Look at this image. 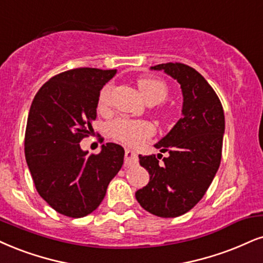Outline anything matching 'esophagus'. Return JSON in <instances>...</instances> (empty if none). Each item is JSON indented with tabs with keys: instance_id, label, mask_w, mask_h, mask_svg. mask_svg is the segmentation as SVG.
Segmentation results:
<instances>
[{
	"instance_id": "obj_1",
	"label": "esophagus",
	"mask_w": 263,
	"mask_h": 263,
	"mask_svg": "<svg viewBox=\"0 0 263 263\" xmlns=\"http://www.w3.org/2000/svg\"><path fill=\"white\" fill-rule=\"evenodd\" d=\"M138 162V155L133 151H126L125 152V160H124V166L130 167L133 164H135Z\"/></svg>"
}]
</instances>
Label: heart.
I'll list each match as a JSON object with an SVG mask.
<instances>
[{
	"instance_id": "heart-1",
	"label": "heart",
	"mask_w": 263,
	"mask_h": 263,
	"mask_svg": "<svg viewBox=\"0 0 263 263\" xmlns=\"http://www.w3.org/2000/svg\"><path fill=\"white\" fill-rule=\"evenodd\" d=\"M138 87L140 92L150 105H156L167 99L168 85L162 79L152 77H140L137 80ZM112 84L107 83L100 90L97 96V108L100 111H107L111 107ZM158 115L162 119H167L170 117V111L167 108H161ZM107 132L113 139L126 142V144H138L144 139H146L156 132V126L146 119H130L128 117H117L107 124Z\"/></svg>"
}]
</instances>
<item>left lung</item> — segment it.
Here are the masks:
<instances>
[{"mask_svg": "<svg viewBox=\"0 0 263 263\" xmlns=\"http://www.w3.org/2000/svg\"><path fill=\"white\" fill-rule=\"evenodd\" d=\"M152 69H163L180 84L183 117L155 145L167 157L139 155L150 181L135 197L147 212L171 218L193 209L212 183L221 164L224 112L215 90L194 68L170 62Z\"/></svg>", "mask_w": 263, "mask_h": 263, "instance_id": "left-lung-1", "label": "left lung"}]
</instances>
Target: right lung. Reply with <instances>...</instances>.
Instances as JSON below:
<instances>
[{"instance_id":"obj_1","label":"right lung","mask_w":263,"mask_h":263,"mask_svg":"<svg viewBox=\"0 0 263 263\" xmlns=\"http://www.w3.org/2000/svg\"><path fill=\"white\" fill-rule=\"evenodd\" d=\"M116 69L74 68L40 87L29 111L24 151L39 195L61 215L80 218L95 211L123 166L124 150L107 142L100 154L79 142L93 134L97 96Z\"/></svg>"}]
</instances>
